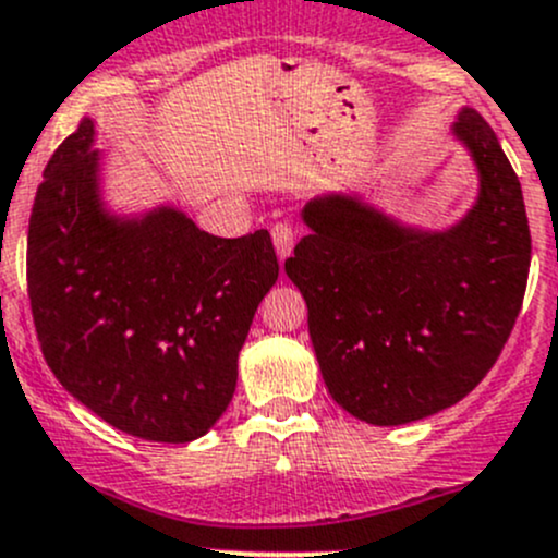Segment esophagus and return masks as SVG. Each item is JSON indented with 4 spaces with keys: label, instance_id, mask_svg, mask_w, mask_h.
I'll return each instance as SVG.
<instances>
[{
    "label": "esophagus",
    "instance_id": "esophagus-1",
    "mask_svg": "<svg viewBox=\"0 0 558 558\" xmlns=\"http://www.w3.org/2000/svg\"><path fill=\"white\" fill-rule=\"evenodd\" d=\"M272 243H275V251H278L280 262H286V258L291 256V251H294V229H291L289 223H275Z\"/></svg>",
    "mask_w": 558,
    "mask_h": 558
}]
</instances>
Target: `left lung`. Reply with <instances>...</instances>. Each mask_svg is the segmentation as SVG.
<instances>
[{
  "mask_svg": "<svg viewBox=\"0 0 558 558\" xmlns=\"http://www.w3.org/2000/svg\"><path fill=\"white\" fill-rule=\"evenodd\" d=\"M451 134L477 172L459 221L413 227L356 191H326L302 207L311 232L286 262L331 399L373 426L464 399L502 353L526 291L519 178L481 112L461 107Z\"/></svg>",
  "mask_w": 558,
  "mask_h": 558,
  "instance_id": "obj_1",
  "label": "left lung"
}]
</instances>
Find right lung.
<instances>
[{
	"label": "right lung",
	"instance_id": "right-lung-1",
	"mask_svg": "<svg viewBox=\"0 0 558 558\" xmlns=\"http://www.w3.org/2000/svg\"><path fill=\"white\" fill-rule=\"evenodd\" d=\"M92 118L56 148L29 218L26 280L43 356L92 413L150 442L207 435L278 280L267 229L227 240L183 210L118 213Z\"/></svg>",
	"mask_w": 558,
	"mask_h": 558
}]
</instances>
